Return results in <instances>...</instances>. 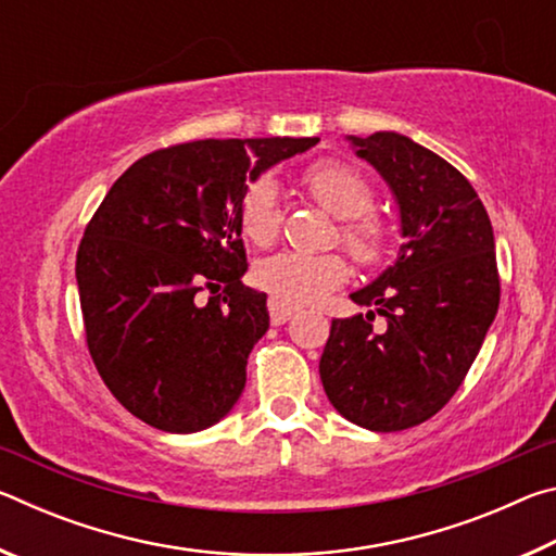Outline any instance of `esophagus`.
I'll use <instances>...</instances> for the list:
<instances>
[{
    "label": "esophagus",
    "instance_id": "esophagus-1",
    "mask_svg": "<svg viewBox=\"0 0 556 556\" xmlns=\"http://www.w3.org/2000/svg\"><path fill=\"white\" fill-rule=\"evenodd\" d=\"M269 316H271V324L275 326H281V324H287L291 316H294V308L291 306H287V304H281V301H277V299H269Z\"/></svg>",
    "mask_w": 556,
    "mask_h": 556
}]
</instances>
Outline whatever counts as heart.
<instances>
[{"instance_id":"1","label":"heart","mask_w":556,"mask_h":556,"mask_svg":"<svg viewBox=\"0 0 556 556\" xmlns=\"http://www.w3.org/2000/svg\"><path fill=\"white\" fill-rule=\"evenodd\" d=\"M306 191L318 205L341 218L338 230L343 248L361 265H378L388 255L390 230L370 215L375 191L361 172L341 162H321L308 166L304 176ZM240 225L244 238L255 244H269L281 230L279 188L269 176H262L244 188L240 201ZM255 285L271 299L287 306H308L331 294L348 279V265L338 255H306V252H275L255 265Z\"/></svg>"}]
</instances>
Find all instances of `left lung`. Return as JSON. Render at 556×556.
Listing matches in <instances>:
<instances>
[{"instance_id":"left-lung-1","label":"left lung","mask_w":556,"mask_h":556,"mask_svg":"<svg viewBox=\"0 0 556 556\" xmlns=\"http://www.w3.org/2000/svg\"><path fill=\"white\" fill-rule=\"evenodd\" d=\"M345 139L390 186L404 242L351 294L368 314L333 318L318 372L348 421L402 431L454 397L481 351L501 304L493 225L468 178L427 147L397 131Z\"/></svg>"}]
</instances>
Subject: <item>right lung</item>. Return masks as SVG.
Wrapping results in <instances>:
<instances>
[{"label":"right lung","mask_w":556,"mask_h":556,"mask_svg":"<svg viewBox=\"0 0 556 556\" xmlns=\"http://www.w3.org/2000/svg\"><path fill=\"white\" fill-rule=\"evenodd\" d=\"M318 137L199 139L131 164L83 235L88 351L110 392L149 427L193 434L240 400L269 328L267 294L242 285L248 181ZM208 288V302L198 294Z\"/></svg>","instance_id":"1"}]
</instances>
